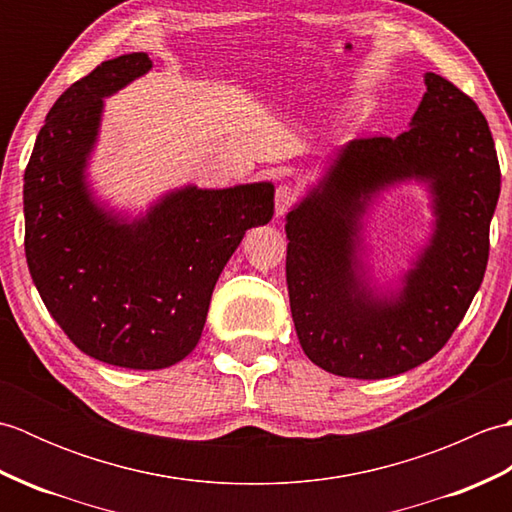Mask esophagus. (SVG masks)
I'll return each instance as SVG.
<instances>
[{"instance_id":"esophagus-1","label":"esophagus","mask_w":512,"mask_h":512,"mask_svg":"<svg viewBox=\"0 0 512 512\" xmlns=\"http://www.w3.org/2000/svg\"><path fill=\"white\" fill-rule=\"evenodd\" d=\"M295 202H297V191L292 189L290 184H279L275 193V213L284 215Z\"/></svg>"}]
</instances>
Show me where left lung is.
Returning a JSON list of instances; mask_svg holds the SVG:
<instances>
[{
	"instance_id": "8db88e82",
	"label": "left lung",
	"mask_w": 512,
	"mask_h": 512,
	"mask_svg": "<svg viewBox=\"0 0 512 512\" xmlns=\"http://www.w3.org/2000/svg\"><path fill=\"white\" fill-rule=\"evenodd\" d=\"M407 132L350 140L286 215V281L299 343L314 365L345 378H389L451 339L480 290L499 198L497 151L477 105L424 74ZM422 183L432 235L398 280L378 285L364 222L382 193Z\"/></svg>"
}]
</instances>
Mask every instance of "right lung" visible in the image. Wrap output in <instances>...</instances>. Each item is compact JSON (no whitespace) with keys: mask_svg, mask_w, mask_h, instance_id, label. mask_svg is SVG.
<instances>
[{"mask_svg":"<svg viewBox=\"0 0 512 512\" xmlns=\"http://www.w3.org/2000/svg\"><path fill=\"white\" fill-rule=\"evenodd\" d=\"M151 65L145 52L123 54L70 85L24 173L26 262L43 303L83 354L129 369L193 352L226 262L275 209L273 182L184 184L138 215L96 198L88 167L105 99Z\"/></svg>","mask_w":512,"mask_h":512,"instance_id":"obj_1","label":"right lung"}]
</instances>
